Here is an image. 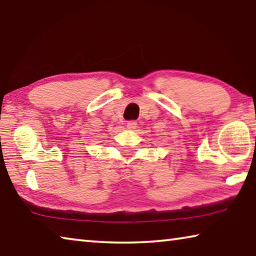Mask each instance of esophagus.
Masks as SVG:
<instances>
[{
  "mask_svg": "<svg viewBox=\"0 0 256 256\" xmlns=\"http://www.w3.org/2000/svg\"><path fill=\"white\" fill-rule=\"evenodd\" d=\"M136 124H138L136 120H130V122H128L126 126H128V130H134L136 128Z\"/></svg>",
  "mask_w": 256,
  "mask_h": 256,
  "instance_id": "esophagus-1",
  "label": "esophagus"
}]
</instances>
